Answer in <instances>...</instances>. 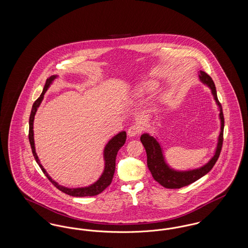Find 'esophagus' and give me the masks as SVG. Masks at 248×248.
I'll use <instances>...</instances> for the list:
<instances>
[{"label": "esophagus", "instance_id": "obj_1", "mask_svg": "<svg viewBox=\"0 0 248 248\" xmlns=\"http://www.w3.org/2000/svg\"><path fill=\"white\" fill-rule=\"evenodd\" d=\"M141 127L139 124H134V125H131L129 129L127 130V135L129 137H136V136L140 135L141 133Z\"/></svg>", "mask_w": 248, "mask_h": 248}]
</instances>
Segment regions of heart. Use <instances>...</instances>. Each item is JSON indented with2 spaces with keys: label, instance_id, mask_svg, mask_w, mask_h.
<instances>
[{
  "label": "heart",
  "instance_id": "b5f03b06",
  "mask_svg": "<svg viewBox=\"0 0 248 248\" xmlns=\"http://www.w3.org/2000/svg\"><path fill=\"white\" fill-rule=\"evenodd\" d=\"M149 90H151V85H148V84H145V85H143L141 87V92H147V91H149Z\"/></svg>",
  "mask_w": 248,
  "mask_h": 248
}]
</instances>
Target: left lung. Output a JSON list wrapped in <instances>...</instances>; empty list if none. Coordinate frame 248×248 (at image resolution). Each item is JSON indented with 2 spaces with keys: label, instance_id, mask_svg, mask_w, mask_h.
I'll return each mask as SVG.
<instances>
[{
  "label": "left lung",
  "instance_id": "left-lung-1",
  "mask_svg": "<svg viewBox=\"0 0 248 248\" xmlns=\"http://www.w3.org/2000/svg\"><path fill=\"white\" fill-rule=\"evenodd\" d=\"M199 78L201 82H202L208 87H210L214 99L216 100L217 106L219 108V118L221 122L220 134L218 137V142H217L216 153L211 158V160L206 165L194 170L176 171L170 168L165 163L162 148L159 142L157 141L154 137H151L149 134H143L140 137V141L142 142L147 154L148 168L150 169L154 179L166 189H179V188L188 186L189 184L198 180L201 177H203L204 175H206L217 163L222 149L223 130H224V116L222 111V106L217 99V90H216V86L213 82L212 78L206 72L202 71H200Z\"/></svg>",
  "mask_w": 248,
  "mask_h": 248
}]
</instances>
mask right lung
Returning a JSON list of instances; mask_svg holds the SVG:
<instances>
[{
	"label": "right lung",
	"instance_id": "right-lung-1",
	"mask_svg": "<svg viewBox=\"0 0 248 248\" xmlns=\"http://www.w3.org/2000/svg\"><path fill=\"white\" fill-rule=\"evenodd\" d=\"M57 78V75H53L51 77H49L43 93L41 95L37 98L35 102L32 105V108H31V112L30 115V129H29V140L31 143V151H32V154L35 158L37 164L41 167L42 171L44 172V174L46 176L48 179L52 182V184L58 188L59 190H61L62 192L71 195V196H74V197H85V196H94L97 195L99 193H101L104 189H106L108 186H109V184L112 181L113 178V175L115 172V160H116V156H117V153L119 150L124 146V144L125 143L126 140V133L124 131L119 133L118 135H116L115 137H113L108 143L107 144L104 150V160H105V168H104V172L101 175V177H99V179L94 182V184H92L89 187H84V188H76V189H69L63 186L59 185L56 181H54L50 176L48 175L47 172L46 171V169L43 167V165H41L40 160L38 159V156L35 153V147H34V138H33V120H34V116H35L36 111L37 108L40 106L43 98H44V94L46 92L48 87L50 86V84L52 82Z\"/></svg>",
	"mask_w": 248,
	"mask_h": 248
}]
</instances>
